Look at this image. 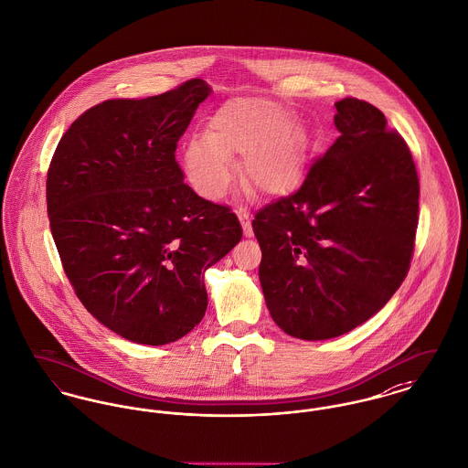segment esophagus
<instances>
[{"label":"esophagus","instance_id":"obj_1","mask_svg":"<svg viewBox=\"0 0 468 468\" xmlns=\"http://www.w3.org/2000/svg\"><path fill=\"white\" fill-rule=\"evenodd\" d=\"M235 214H237V217H239V218H240V222H242V229H244V237H248V239H251L252 226H251V214H250V210H248V208H244V207H240V208H237V210H235Z\"/></svg>","mask_w":468,"mask_h":468}]
</instances>
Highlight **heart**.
Returning a JSON list of instances; mask_svg holds the SVG:
<instances>
[{
  "instance_id": "1",
  "label": "heart",
  "mask_w": 468,
  "mask_h": 468,
  "mask_svg": "<svg viewBox=\"0 0 468 468\" xmlns=\"http://www.w3.org/2000/svg\"><path fill=\"white\" fill-rule=\"evenodd\" d=\"M235 156L244 158L246 181L261 194H287L303 180L301 139L287 113L263 100L240 98L218 108L208 133L183 144L181 165L190 186L217 201L235 178Z\"/></svg>"
}]
</instances>
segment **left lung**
<instances>
[{
	"label": "left lung",
	"mask_w": 468,
	"mask_h": 468,
	"mask_svg": "<svg viewBox=\"0 0 468 468\" xmlns=\"http://www.w3.org/2000/svg\"><path fill=\"white\" fill-rule=\"evenodd\" d=\"M335 107L340 137L297 192L252 220L271 317L301 340L335 338L376 315L408 274L419 224V176L402 137L367 101Z\"/></svg>",
	"instance_id": "1"
}]
</instances>
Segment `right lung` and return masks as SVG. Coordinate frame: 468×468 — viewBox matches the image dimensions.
<instances>
[{"instance_id": "add662e5", "label": "right lung", "mask_w": 468, "mask_h": 468, "mask_svg": "<svg viewBox=\"0 0 468 468\" xmlns=\"http://www.w3.org/2000/svg\"><path fill=\"white\" fill-rule=\"evenodd\" d=\"M205 80L81 113L53 154L46 199L66 276L87 312L122 338L164 346L205 317L203 272L242 228L183 183L175 151Z\"/></svg>"}]
</instances>
